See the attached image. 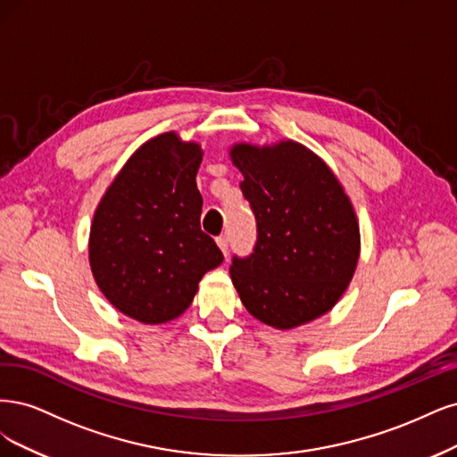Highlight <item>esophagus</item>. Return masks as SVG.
<instances>
[{
    "label": "esophagus",
    "instance_id": "obj_1",
    "mask_svg": "<svg viewBox=\"0 0 457 457\" xmlns=\"http://www.w3.org/2000/svg\"><path fill=\"white\" fill-rule=\"evenodd\" d=\"M216 245H218V248L222 250L224 253V256H228V235H220V237H216Z\"/></svg>",
    "mask_w": 457,
    "mask_h": 457
}]
</instances>
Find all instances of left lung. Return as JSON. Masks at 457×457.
<instances>
[{
  "label": "left lung",
  "mask_w": 457,
  "mask_h": 457,
  "mask_svg": "<svg viewBox=\"0 0 457 457\" xmlns=\"http://www.w3.org/2000/svg\"><path fill=\"white\" fill-rule=\"evenodd\" d=\"M241 189L256 216L258 241L233 258V287L263 325L290 330L337 303L355 275L361 231L332 169L303 144L239 142L229 148Z\"/></svg>",
  "instance_id": "obj_1"
}]
</instances>
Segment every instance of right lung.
Returning a JSON list of instances; mask_svg holds the SVG:
<instances>
[{"label":"right lung","mask_w":457,"mask_h":457,"mask_svg":"<svg viewBox=\"0 0 457 457\" xmlns=\"http://www.w3.org/2000/svg\"><path fill=\"white\" fill-rule=\"evenodd\" d=\"M201 145L174 130L144 142L102 195L89 263L106 300L144 325L180 317L224 256L201 231Z\"/></svg>","instance_id":"right-lung-1"}]
</instances>
